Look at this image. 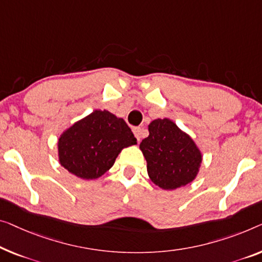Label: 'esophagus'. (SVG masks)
Wrapping results in <instances>:
<instances>
[{
    "mask_svg": "<svg viewBox=\"0 0 262 262\" xmlns=\"http://www.w3.org/2000/svg\"><path fill=\"white\" fill-rule=\"evenodd\" d=\"M133 132H134V135L135 138L138 139V141H140L141 140V135H142V129L140 127H135L134 129H133Z\"/></svg>",
    "mask_w": 262,
    "mask_h": 262,
    "instance_id": "34e87169",
    "label": "esophagus"
}]
</instances>
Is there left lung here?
<instances>
[{
	"instance_id": "left-lung-1",
	"label": "left lung",
	"mask_w": 262,
	"mask_h": 262,
	"mask_svg": "<svg viewBox=\"0 0 262 262\" xmlns=\"http://www.w3.org/2000/svg\"><path fill=\"white\" fill-rule=\"evenodd\" d=\"M140 149L150 180L162 189H177L196 177L202 155L196 144L169 119L151 121Z\"/></svg>"
}]
</instances>
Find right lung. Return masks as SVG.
<instances>
[{
  "mask_svg": "<svg viewBox=\"0 0 262 262\" xmlns=\"http://www.w3.org/2000/svg\"><path fill=\"white\" fill-rule=\"evenodd\" d=\"M133 144L136 139L123 119L108 111H95L61 135L58 159L72 174L92 180L106 173L120 151Z\"/></svg>",
  "mask_w": 262,
  "mask_h": 262,
  "instance_id": "1",
  "label": "right lung"
}]
</instances>
